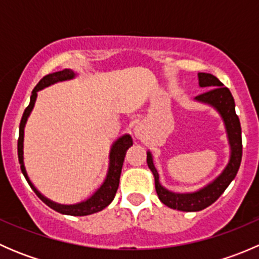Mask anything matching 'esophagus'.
<instances>
[{"label": "esophagus", "mask_w": 259, "mask_h": 259, "mask_svg": "<svg viewBox=\"0 0 259 259\" xmlns=\"http://www.w3.org/2000/svg\"><path fill=\"white\" fill-rule=\"evenodd\" d=\"M134 134H135V137L139 138V139H142V138L144 137V134H145L144 126H143L142 124L135 125V127H134Z\"/></svg>", "instance_id": "34e87169"}]
</instances>
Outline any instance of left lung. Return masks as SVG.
Returning <instances> with one entry per match:
<instances>
[{
    "instance_id": "8db88e82",
    "label": "left lung",
    "mask_w": 259,
    "mask_h": 259,
    "mask_svg": "<svg viewBox=\"0 0 259 259\" xmlns=\"http://www.w3.org/2000/svg\"><path fill=\"white\" fill-rule=\"evenodd\" d=\"M198 81H199L200 88H207L209 90L207 93L195 96L194 100L211 106L221 115L224 122L228 144L231 148V155H229V160L226 168L215 179H213L210 183L195 192L176 193L166 189L160 184L158 170L154 165L153 154L150 150L146 151V163L154 176L155 190L159 199L166 207L182 211H198L213 204L223 194L232 180L236 178L242 160L241 122L236 114V104H234V99L231 91L211 74L199 72Z\"/></svg>"
}]
</instances>
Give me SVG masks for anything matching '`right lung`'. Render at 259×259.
I'll list each match as a JSON object with an SVG mask.
<instances>
[{
	"label": "right lung",
	"instance_id": "obj_1",
	"mask_svg": "<svg viewBox=\"0 0 259 259\" xmlns=\"http://www.w3.org/2000/svg\"><path fill=\"white\" fill-rule=\"evenodd\" d=\"M76 77V72H74L70 69H65L62 71L54 72V74L46 75L45 77L40 80V82L35 86L32 90L30 98V104L27 108L25 109L22 115V119L20 122V133H18V142H17V154H18V163H20L21 171H22L23 177H25L30 187L32 188L33 192L36 193L38 198L52 208L54 210L59 211L61 214H66V215H89V214L98 213V211L103 210L104 208L108 207L111 202L114 200L115 194H116L117 187H119L120 182V174H121L122 163H124L125 154L126 150L133 145V138L129 134H124L116 139L113 143L110 148V153H109V168L108 173H106L105 179H104L103 184L93 193V195L88 198V199L82 200V202L75 203V204H60V203L54 202V200L49 199L48 197L40 193V190L33 185V183L30 180L27 171H26L25 160H23V137H25V126L27 122L28 116H30L31 111H32L33 106H35L36 99H37V93L42 89L49 88V86L54 85L56 82H61V81L72 80Z\"/></svg>",
	"mask_w": 259,
	"mask_h": 259
}]
</instances>
